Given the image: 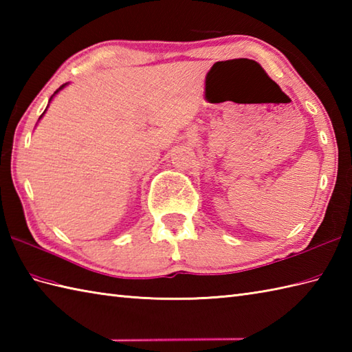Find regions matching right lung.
<instances>
[{
    "label": "right lung",
    "mask_w": 352,
    "mask_h": 352,
    "mask_svg": "<svg viewBox=\"0 0 352 352\" xmlns=\"http://www.w3.org/2000/svg\"><path fill=\"white\" fill-rule=\"evenodd\" d=\"M66 85H68V83H65V85H62L60 87H58V89H57V91L54 92V95H56V94H58V92H60V91H62V89H63V87H65ZM54 95H52V96H51V98H50V101H51L52 98H54ZM45 110H47V109H45ZM43 113H45V111H43ZM43 113H42V116H43ZM42 116H41V118H42Z\"/></svg>",
    "instance_id": "right-lung-1"
}]
</instances>
